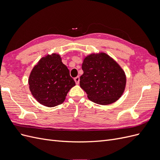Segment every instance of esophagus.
I'll list each match as a JSON object with an SVG mask.
<instances>
[{
    "instance_id": "34e87169",
    "label": "esophagus",
    "mask_w": 160,
    "mask_h": 160,
    "mask_svg": "<svg viewBox=\"0 0 160 160\" xmlns=\"http://www.w3.org/2000/svg\"><path fill=\"white\" fill-rule=\"evenodd\" d=\"M74 80H75V83H76L77 84H78V83H79V81H80L79 77H75Z\"/></svg>"
}]
</instances>
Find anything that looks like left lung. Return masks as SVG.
<instances>
[{"instance_id": "1", "label": "left lung", "mask_w": 160, "mask_h": 160, "mask_svg": "<svg viewBox=\"0 0 160 160\" xmlns=\"http://www.w3.org/2000/svg\"><path fill=\"white\" fill-rule=\"evenodd\" d=\"M80 77V86L89 100L99 105H108L123 94L126 77L124 71L105 53L92 54L85 58Z\"/></svg>"}]
</instances>
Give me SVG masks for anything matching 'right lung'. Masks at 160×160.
Listing matches in <instances>:
<instances>
[{
  "instance_id": "add662e5",
  "label": "right lung",
  "mask_w": 160,
  "mask_h": 160,
  "mask_svg": "<svg viewBox=\"0 0 160 160\" xmlns=\"http://www.w3.org/2000/svg\"><path fill=\"white\" fill-rule=\"evenodd\" d=\"M28 84L38 102L49 108L62 103L67 93L75 85L68 68L57 54L41 58L31 72Z\"/></svg>"
}]
</instances>
